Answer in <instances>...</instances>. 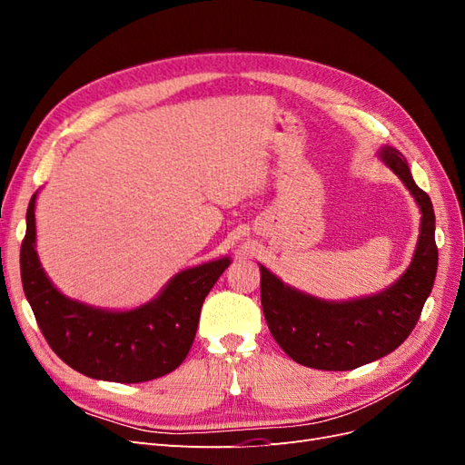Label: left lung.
Wrapping results in <instances>:
<instances>
[{"instance_id":"8db88e82","label":"left lung","mask_w":465,"mask_h":465,"mask_svg":"<svg viewBox=\"0 0 465 465\" xmlns=\"http://www.w3.org/2000/svg\"><path fill=\"white\" fill-rule=\"evenodd\" d=\"M382 161L413 193L420 207V234L407 272L374 297L326 302L294 291L260 265L263 316L273 340L299 364L318 371H351L398 349L415 328L432 291L439 248L434 242V209L410 173L403 154L391 147Z\"/></svg>"}]
</instances>
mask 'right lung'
Instances as JSON below:
<instances>
[{"mask_svg":"<svg viewBox=\"0 0 465 465\" xmlns=\"http://www.w3.org/2000/svg\"><path fill=\"white\" fill-rule=\"evenodd\" d=\"M35 200L26 209L21 279L45 340L74 371L110 382H147L180 367L198 330L207 292L227 270L221 258L178 273L157 299L128 312L69 301L40 267L35 250Z\"/></svg>","mask_w":465,"mask_h":465,"instance_id":"1","label":"right lung"}]
</instances>
